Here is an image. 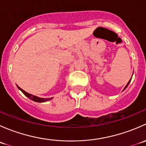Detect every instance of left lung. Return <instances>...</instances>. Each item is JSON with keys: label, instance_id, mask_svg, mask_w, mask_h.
Returning <instances> with one entry per match:
<instances>
[{"label": "left lung", "instance_id": "1", "mask_svg": "<svg viewBox=\"0 0 146 146\" xmlns=\"http://www.w3.org/2000/svg\"><path fill=\"white\" fill-rule=\"evenodd\" d=\"M131 80V79H130V80H129V82H128L127 85H126V86H125V88H124V89H123V90H125V89H126V88H127V87H128V85H129V83H130Z\"/></svg>", "mask_w": 146, "mask_h": 146}]
</instances>
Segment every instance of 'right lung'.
Listing matches in <instances>:
<instances>
[{
	"label": "right lung",
	"instance_id": "add662e5",
	"mask_svg": "<svg viewBox=\"0 0 146 146\" xmlns=\"http://www.w3.org/2000/svg\"><path fill=\"white\" fill-rule=\"evenodd\" d=\"M17 88H18L19 90H20L23 92V93L25 95L26 97H27L28 98H29L30 100H32L35 101V102H46V101H48V100H51V99H52V98H39V97H36L35 96V95H32V94H29L28 93V92H25V90H23L22 88H20V87L17 86Z\"/></svg>",
	"mask_w": 146,
	"mask_h": 146
}]
</instances>
